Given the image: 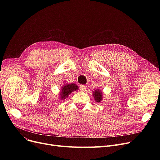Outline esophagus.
Returning a JSON list of instances; mask_svg holds the SVG:
<instances>
[{
    "mask_svg": "<svg viewBox=\"0 0 160 160\" xmlns=\"http://www.w3.org/2000/svg\"><path fill=\"white\" fill-rule=\"evenodd\" d=\"M86 86H85V85H80V90L81 91H86Z\"/></svg>",
    "mask_w": 160,
    "mask_h": 160,
    "instance_id": "1",
    "label": "esophagus"
}]
</instances>
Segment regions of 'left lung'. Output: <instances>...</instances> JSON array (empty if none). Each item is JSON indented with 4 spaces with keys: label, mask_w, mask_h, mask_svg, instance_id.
<instances>
[{
    "label": "left lung",
    "mask_w": 160,
    "mask_h": 160,
    "mask_svg": "<svg viewBox=\"0 0 160 160\" xmlns=\"http://www.w3.org/2000/svg\"><path fill=\"white\" fill-rule=\"evenodd\" d=\"M94 97H95V100L97 102H100L102 100V93H100L99 90H97L96 91L94 92Z\"/></svg>",
    "instance_id": "left-lung-1"
}]
</instances>
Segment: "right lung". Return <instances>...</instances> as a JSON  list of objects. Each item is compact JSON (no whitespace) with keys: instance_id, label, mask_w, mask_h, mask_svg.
<instances>
[{"instance_id":"1","label":"right lung","mask_w":160,"mask_h":160,"mask_svg":"<svg viewBox=\"0 0 160 160\" xmlns=\"http://www.w3.org/2000/svg\"><path fill=\"white\" fill-rule=\"evenodd\" d=\"M78 89V86L75 85L74 83H67V84L64 85V86L62 88V98H64L65 97H67L72 91L77 90Z\"/></svg>"}]
</instances>
